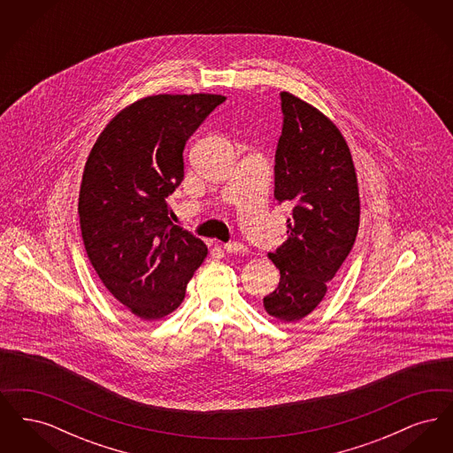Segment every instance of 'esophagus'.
<instances>
[{
  "label": "esophagus",
  "mask_w": 453,
  "mask_h": 453,
  "mask_svg": "<svg viewBox=\"0 0 453 453\" xmlns=\"http://www.w3.org/2000/svg\"><path fill=\"white\" fill-rule=\"evenodd\" d=\"M222 248H224V251H227L231 255H244L248 251V248L244 244H241V242H227Z\"/></svg>",
  "instance_id": "1"
}]
</instances>
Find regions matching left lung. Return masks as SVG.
<instances>
[{"label":"left lung","instance_id":"obj_1","mask_svg":"<svg viewBox=\"0 0 453 453\" xmlns=\"http://www.w3.org/2000/svg\"><path fill=\"white\" fill-rule=\"evenodd\" d=\"M283 127L275 154V198L294 205L287 239L268 258L279 287L263 299L281 323H297L324 299L360 226V194L343 134L321 110L281 93Z\"/></svg>","mask_w":453,"mask_h":453}]
</instances>
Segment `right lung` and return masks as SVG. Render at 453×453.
Returning <instances> with one entry per match:
<instances>
[{
  "instance_id": "right-lung-1",
  "label": "right lung",
  "mask_w": 453,
  "mask_h": 453,
  "mask_svg": "<svg viewBox=\"0 0 453 453\" xmlns=\"http://www.w3.org/2000/svg\"><path fill=\"white\" fill-rule=\"evenodd\" d=\"M226 96L161 93L122 108L88 156L78 212L88 258L108 292L142 321L185 299L207 246L173 226L166 196L183 181V148Z\"/></svg>"
}]
</instances>
